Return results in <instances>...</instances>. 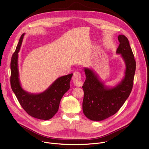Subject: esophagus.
<instances>
[{"mask_svg":"<svg viewBox=\"0 0 149 149\" xmlns=\"http://www.w3.org/2000/svg\"><path fill=\"white\" fill-rule=\"evenodd\" d=\"M72 81L76 86L81 87L83 84L81 74L78 72H75L72 77Z\"/></svg>","mask_w":149,"mask_h":149,"instance_id":"obj_1","label":"esophagus"}]
</instances>
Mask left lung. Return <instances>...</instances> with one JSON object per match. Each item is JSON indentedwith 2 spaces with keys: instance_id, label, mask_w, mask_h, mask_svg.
<instances>
[{
  "instance_id": "1",
  "label": "left lung",
  "mask_w": 149,
  "mask_h": 149,
  "mask_svg": "<svg viewBox=\"0 0 149 149\" xmlns=\"http://www.w3.org/2000/svg\"><path fill=\"white\" fill-rule=\"evenodd\" d=\"M118 39L120 44L116 54L120 55L125 65L124 77L120 82L113 87L106 86L93 68H84L86 79L82 86V110L84 115L92 121H102L115 114L132 90L136 61L127 37L119 35Z\"/></svg>"
}]
</instances>
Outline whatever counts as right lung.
<instances>
[{"mask_svg":"<svg viewBox=\"0 0 149 149\" xmlns=\"http://www.w3.org/2000/svg\"><path fill=\"white\" fill-rule=\"evenodd\" d=\"M24 33L20 36L16 51L12 55L10 70V85L20 104L31 116L44 120L52 118L57 113L60 101L64 94L70 88L72 74L58 78L44 91L31 93L22 87L18 69V53L22 44Z\"/></svg>","mask_w":149,"mask_h":149,"instance_id":"obj_1","label":"right lung"}]
</instances>
